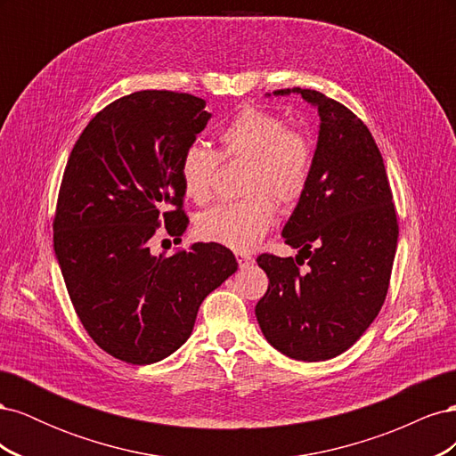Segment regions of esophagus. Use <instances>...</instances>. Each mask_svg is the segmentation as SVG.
Segmentation results:
<instances>
[{
  "instance_id": "esophagus-1",
  "label": "esophagus",
  "mask_w": 456,
  "mask_h": 456,
  "mask_svg": "<svg viewBox=\"0 0 456 456\" xmlns=\"http://www.w3.org/2000/svg\"><path fill=\"white\" fill-rule=\"evenodd\" d=\"M236 258L240 262V266H247V265H251V262H253V256L249 253H236Z\"/></svg>"
}]
</instances>
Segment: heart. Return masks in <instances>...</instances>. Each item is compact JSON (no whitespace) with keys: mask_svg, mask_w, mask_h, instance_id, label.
<instances>
[{"mask_svg":"<svg viewBox=\"0 0 456 456\" xmlns=\"http://www.w3.org/2000/svg\"><path fill=\"white\" fill-rule=\"evenodd\" d=\"M220 156L247 159L243 190L249 196L203 211L196 232L205 241L249 251L273 224L275 203L271 198L291 207L305 196L314 165L312 146L305 134L287 129L281 118L245 106L220 131ZM220 156L200 142L183 151L178 176L190 200L201 203L209 198Z\"/></svg>","mask_w":456,"mask_h":456,"instance_id":"1","label":"heart"}]
</instances>
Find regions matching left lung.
Returning a JSON list of instances; mask_svg holds the SVG:
<instances>
[{"instance_id":"left-lung-1","label":"left lung","mask_w":456,"mask_h":456,"mask_svg":"<svg viewBox=\"0 0 456 456\" xmlns=\"http://www.w3.org/2000/svg\"><path fill=\"white\" fill-rule=\"evenodd\" d=\"M291 93L317 108L320 134L308 188L281 232L298 255L256 258L270 283L255 314L275 350L325 362L346 352L379 315L399 230L380 150L365 123L320 91H273ZM308 256L311 268L300 273L299 258Z\"/></svg>"}]
</instances>
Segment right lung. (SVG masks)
Masks as SVG:
<instances>
[{
	"mask_svg": "<svg viewBox=\"0 0 456 456\" xmlns=\"http://www.w3.org/2000/svg\"><path fill=\"white\" fill-rule=\"evenodd\" d=\"M209 119L194 94L139 91L101 110L68 158L54 255L79 322L121 362L150 365L181 348L203 298L238 270L218 243L150 253L161 223L171 236L188 226L178 163Z\"/></svg>",
	"mask_w": 456,
	"mask_h": 456,
	"instance_id": "obj_1",
	"label": "right lung"
}]
</instances>
